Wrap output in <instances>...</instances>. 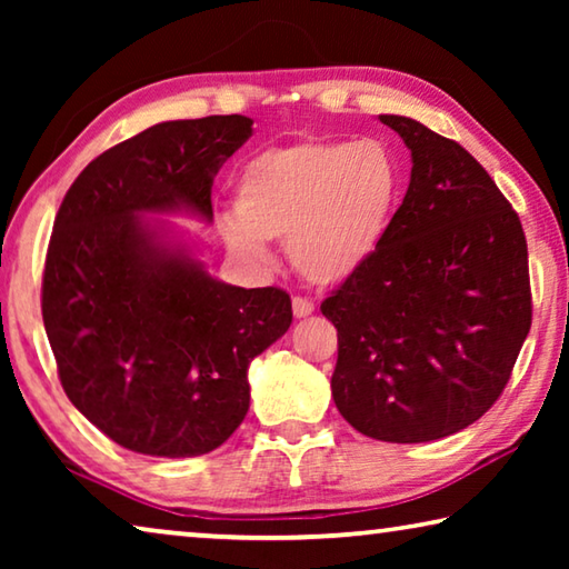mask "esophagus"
<instances>
[{
	"instance_id": "esophagus-1",
	"label": "esophagus",
	"mask_w": 569,
	"mask_h": 569,
	"mask_svg": "<svg viewBox=\"0 0 569 569\" xmlns=\"http://www.w3.org/2000/svg\"><path fill=\"white\" fill-rule=\"evenodd\" d=\"M311 313H313V303L303 296H296L293 298V316H296V319H306V316H311Z\"/></svg>"
}]
</instances>
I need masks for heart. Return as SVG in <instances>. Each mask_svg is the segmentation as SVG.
Returning <instances> with one entry per match:
<instances>
[{
	"label": "heart",
	"instance_id": "heart-1",
	"mask_svg": "<svg viewBox=\"0 0 569 569\" xmlns=\"http://www.w3.org/2000/svg\"><path fill=\"white\" fill-rule=\"evenodd\" d=\"M401 172L379 140H306L268 148L240 172L230 250L266 261L286 240L288 261L311 283H339L377 253L399 203Z\"/></svg>",
	"mask_w": 569,
	"mask_h": 569
}]
</instances>
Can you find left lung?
<instances>
[{
  "label": "left lung",
  "instance_id": "1",
  "mask_svg": "<svg viewBox=\"0 0 569 569\" xmlns=\"http://www.w3.org/2000/svg\"><path fill=\"white\" fill-rule=\"evenodd\" d=\"M411 150L387 238L321 303L339 331L336 409L361 435L421 445L492 409L532 326L522 223L489 172L421 122L381 114Z\"/></svg>",
  "mask_w": 569,
  "mask_h": 569
}]
</instances>
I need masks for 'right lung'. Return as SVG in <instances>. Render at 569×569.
Returning a JSON list of instances; mask_svg holds the SVG:
<instances>
[{
  "instance_id": "right-lung-1",
  "label": "right lung",
  "mask_w": 569,
  "mask_h": 569,
  "mask_svg": "<svg viewBox=\"0 0 569 569\" xmlns=\"http://www.w3.org/2000/svg\"><path fill=\"white\" fill-rule=\"evenodd\" d=\"M250 124H152L94 158L57 210L42 273L57 377L104 437L138 455L223 445L248 413V363L293 321L283 288L218 281L140 220L182 208L213 218V178Z\"/></svg>"
}]
</instances>
